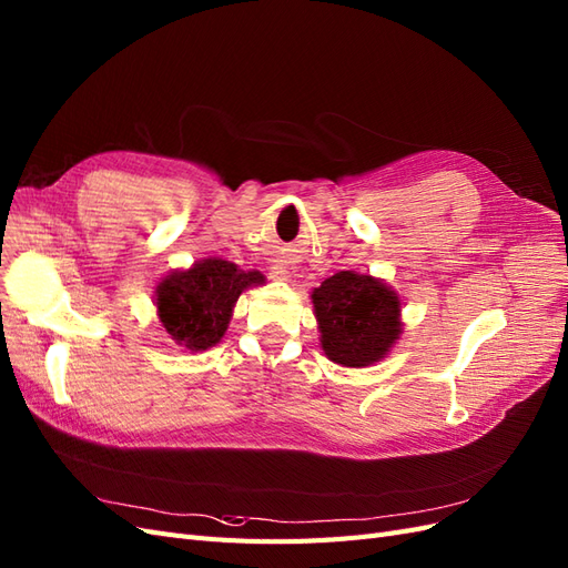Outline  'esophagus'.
<instances>
[{
  "label": "esophagus",
  "mask_w": 568,
  "mask_h": 568,
  "mask_svg": "<svg viewBox=\"0 0 568 568\" xmlns=\"http://www.w3.org/2000/svg\"><path fill=\"white\" fill-rule=\"evenodd\" d=\"M271 278H287V271H285V266H281V264H273V266H271Z\"/></svg>",
  "instance_id": "1"
}]
</instances>
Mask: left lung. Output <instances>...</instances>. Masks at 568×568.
Returning <instances> with one entry per match:
<instances>
[{"instance_id": "1", "label": "left lung", "mask_w": 568, "mask_h": 568, "mask_svg": "<svg viewBox=\"0 0 568 568\" xmlns=\"http://www.w3.org/2000/svg\"><path fill=\"white\" fill-rule=\"evenodd\" d=\"M312 300L321 347L335 364H374L402 333L397 295L371 275L339 271L314 290Z\"/></svg>"}]
</instances>
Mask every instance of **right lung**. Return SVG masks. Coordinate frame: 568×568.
<instances>
[{"mask_svg":"<svg viewBox=\"0 0 568 568\" xmlns=\"http://www.w3.org/2000/svg\"><path fill=\"white\" fill-rule=\"evenodd\" d=\"M262 281L258 271L245 273L223 258H204L190 271H175L159 283V318L178 345L192 352L209 349L229 328L242 290Z\"/></svg>","mask_w":568,"mask_h":568,"instance_id":"1","label":"right lung"}]
</instances>
